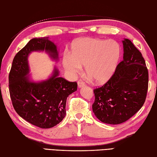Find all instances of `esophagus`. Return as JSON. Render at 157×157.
<instances>
[{"mask_svg": "<svg viewBox=\"0 0 157 157\" xmlns=\"http://www.w3.org/2000/svg\"><path fill=\"white\" fill-rule=\"evenodd\" d=\"M78 87H79V88H81V87L84 86H85L86 84H85V83H84V82H83V81L79 80V81L78 82Z\"/></svg>", "mask_w": 157, "mask_h": 157, "instance_id": "esophagus-1", "label": "esophagus"}]
</instances>
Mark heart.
Listing matches in <instances>:
<instances>
[{"instance_id":"1","label":"heart","mask_w":157,"mask_h":157,"mask_svg":"<svg viewBox=\"0 0 157 157\" xmlns=\"http://www.w3.org/2000/svg\"><path fill=\"white\" fill-rule=\"evenodd\" d=\"M121 50L114 40L84 38L75 42L71 53L64 54L63 64L71 76H75L85 65L86 72L97 83L111 78L117 67Z\"/></svg>"}]
</instances>
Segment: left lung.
Instances as JSON below:
<instances>
[{"mask_svg": "<svg viewBox=\"0 0 157 157\" xmlns=\"http://www.w3.org/2000/svg\"><path fill=\"white\" fill-rule=\"evenodd\" d=\"M123 60L113 75L94 90L93 111L102 122L122 123L142 108L148 88V71L141 52L129 39H124Z\"/></svg>", "mask_w": 157, "mask_h": 157, "instance_id": "1", "label": "left lung"}]
</instances>
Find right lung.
Returning <instances> with one entry per match:
<instances>
[{
  "instance_id": "obj_1",
  "label": "right lung",
  "mask_w": 157,
  "mask_h": 157,
  "mask_svg": "<svg viewBox=\"0 0 157 157\" xmlns=\"http://www.w3.org/2000/svg\"><path fill=\"white\" fill-rule=\"evenodd\" d=\"M45 51L58 60L57 47L47 37L34 38L15 55L9 75V88L12 104L20 117L41 128H52L63 121L66 115L69 95L77 90V82H68L58 77L55 67L47 80H30L28 56L34 51Z\"/></svg>"
}]
</instances>
